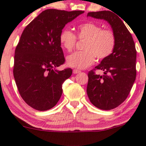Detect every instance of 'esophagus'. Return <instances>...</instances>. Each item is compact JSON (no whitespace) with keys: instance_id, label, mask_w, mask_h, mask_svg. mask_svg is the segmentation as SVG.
I'll list each match as a JSON object with an SVG mask.
<instances>
[{"instance_id":"obj_1","label":"esophagus","mask_w":146,"mask_h":146,"mask_svg":"<svg viewBox=\"0 0 146 146\" xmlns=\"http://www.w3.org/2000/svg\"><path fill=\"white\" fill-rule=\"evenodd\" d=\"M80 71H79V70H78V69H73V73H74V74H77V73H80Z\"/></svg>"}]
</instances>
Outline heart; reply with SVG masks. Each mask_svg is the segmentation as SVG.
Returning <instances> with one entry per match:
<instances>
[{
    "label": "heart",
    "instance_id": "b5f03b06",
    "mask_svg": "<svg viewBox=\"0 0 146 146\" xmlns=\"http://www.w3.org/2000/svg\"><path fill=\"white\" fill-rule=\"evenodd\" d=\"M77 38L86 40L83 45L84 51L75 52L67 57V64L77 69H86L94 63L96 57L104 60L112 54L116 46V36L112 30L102 29L98 24L88 22L78 26ZM75 35L69 29H64L59 35L62 48L71 52L77 42Z\"/></svg>",
    "mask_w": 146,
    "mask_h": 146
}]
</instances>
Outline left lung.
<instances>
[{"mask_svg":"<svg viewBox=\"0 0 146 146\" xmlns=\"http://www.w3.org/2000/svg\"><path fill=\"white\" fill-rule=\"evenodd\" d=\"M112 12L102 11L88 13V17L108 21L116 36L112 54L88 73V98L92 104L102 110L113 109L122 104L136 78L137 51L133 39L122 20ZM95 70H102L104 75H96Z\"/></svg>","mask_w":146,"mask_h":146,"instance_id":"obj_1","label":"left lung"}]
</instances>
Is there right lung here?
<instances>
[{
	"mask_svg": "<svg viewBox=\"0 0 146 146\" xmlns=\"http://www.w3.org/2000/svg\"><path fill=\"white\" fill-rule=\"evenodd\" d=\"M84 13L47 9L24 29L15 51L13 75L21 98L34 109H50L61 97L62 84L72 69H56L65 61L59 35Z\"/></svg>",
	"mask_w": 146,
	"mask_h": 146,
	"instance_id": "add662e5",
	"label": "right lung"
}]
</instances>
